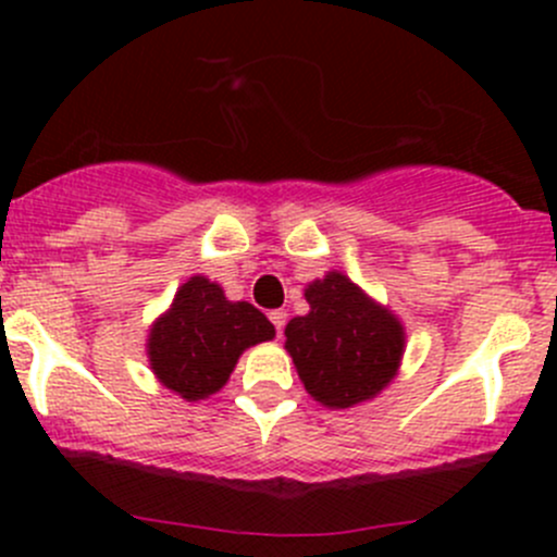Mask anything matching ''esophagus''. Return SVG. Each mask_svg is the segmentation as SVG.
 <instances>
[{"mask_svg": "<svg viewBox=\"0 0 557 557\" xmlns=\"http://www.w3.org/2000/svg\"><path fill=\"white\" fill-rule=\"evenodd\" d=\"M269 320H272V323H274V329H277V334H283L285 320H288V312H283V310H272V312H269Z\"/></svg>", "mask_w": 557, "mask_h": 557, "instance_id": "esophagus-1", "label": "esophagus"}]
</instances>
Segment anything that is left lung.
Masks as SVG:
<instances>
[{
  "instance_id": "left-lung-1",
  "label": "left lung",
  "mask_w": 557,
  "mask_h": 557,
  "mask_svg": "<svg viewBox=\"0 0 557 557\" xmlns=\"http://www.w3.org/2000/svg\"><path fill=\"white\" fill-rule=\"evenodd\" d=\"M305 299L310 312L285 325V350L305 391L329 409L380 396L398 374L407 347L398 314L336 269L312 280Z\"/></svg>"
}]
</instances>
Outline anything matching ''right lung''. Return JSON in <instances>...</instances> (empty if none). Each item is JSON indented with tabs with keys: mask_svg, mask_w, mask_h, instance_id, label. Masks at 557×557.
<instances>
[{
	"mask_svg": "<svg viewBox=\"0 0 557 557\" xmlns=\"http://www.w3.org/2000/svg\"><path fill=\"white\" fill-rule=\"evenodd\" d=\"M269 339L274 325L267 314L247 301H228L221 285L194 274L150 323L145 352L161 385L185 401H201L228 383L247 347Z\"/></svg>",
	"mask_w": 557,
	"mask_h": 557,
	"instance_id": "add662e5",
	"label": "right lung"
}]
</instances>
